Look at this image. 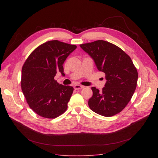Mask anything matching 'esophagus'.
<instances>
[{"mask_svg":"<svg viewBox=\"0 0 158 158\" xmlns=\"http://www.w3.org/2000/svg\"><path fill=\"white\" fill-rule=\"evenodd\" d=\"M84 88L83 85H78V84H76V85H75L74 86V89H82V88Z\"/></svg>","mask_w":158,"mask_h":158,"instance_id":"esophagus-1","label":"esophagus"}]
</instances>
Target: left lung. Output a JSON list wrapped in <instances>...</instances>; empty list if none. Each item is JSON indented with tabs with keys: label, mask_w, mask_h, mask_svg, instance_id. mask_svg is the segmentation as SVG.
I'll list each match as a JSON object with an SVG mask.
<instances>
[{
	"label": "left lung",
	"mask_w": 158,
	"mask_h": 158,
	"mask_svg": "<svg viewBox=\"0 0 158 158\" xmlns=\"http://www.w3.org/2000/svg\"><path fill=\"white\" fill-rule=\"evenodd\" d=\"M80 46L93 59L98 69L106 74L107 80L102 92L92 88L89 108L104 117L120 113L130 102L136 88L138 72L131 57L118 47L103 40Z\"/></svg>",
	"instance_id": "obj_1"
}]
</instances>
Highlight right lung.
Instances as JSON below:
<instances>
[{
	"mask_svg": "<svg viewBox=\"0 0 158 158\" xmlns=\"http://www.w3.org/2000/svg\"><path fill=\"white\" fill-rule=\"evenodd\" d=\"M76 49L75 45L49 41L37 47L23 64L22 92L30 107L40 116L55 118L67 109L74 88L59 84L54 78L58 72L64 75L63 64Z\"/></svg>",
	"mask_w": 158,
	"mask_h": 158,
	"instance_id": "obj_1",
	"label": "right lung"
}]
</instances>
